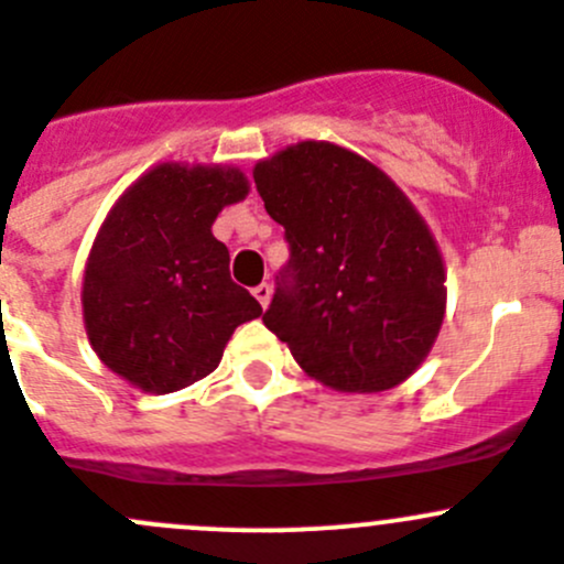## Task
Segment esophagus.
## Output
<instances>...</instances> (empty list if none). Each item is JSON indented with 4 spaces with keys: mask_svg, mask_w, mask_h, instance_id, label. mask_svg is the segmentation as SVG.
Here are the masks:
<instances>
[{
    "mask_svg": "<svg viewBox=\"0 0 564 564\" xmlns=\"http://www.w3.org/2000/svg\"><path fill=\"white\" fill-rule=\"evenodd\" d=\"M252 293H254V299L260 301V306H269V301H271V284L269 282H260Z\"/></svg>",
    "mask_w": 564,
    "mask_h": 564,
    "instance_id": "1",
    "label": "esophagus"
}]
</instances>
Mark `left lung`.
<instances>
[{
    "mask_svg": "<svg viewBox=\"0 0 564 564\" xmlns=\"http://www.w3.org/2000/svg\"><path fill=\"white\" fill-rule=\"evenodd\" d=\"M290 260L263 323L306 376L383 392L436 343L447 288L431 230L403 192L350 150L301 142L254 166Z\"/></svg>",
    "mask_w": 564,
    "mask_h": 564,
    "instance_id": "1",
    "label": "left lung"
}]
</instances>
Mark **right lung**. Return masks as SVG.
Returning <instances> with one entry per match:
<instances>
[{"label": "right lung", "mask_w": 564, "mask_h": 564, "mask_svg": "<svg viewBox=\"0 0 564 564\" xmlns=\"http://www.w3.org/2000/svg\"><path fill=\"white\" fill-rule=\"evenodd\" d=\"M247 194L236 166L161 164L117 199L82 288L87 337L111 372L144 392H177L214 372L232 332L260 317L210 232Z\"/></svg>", "instance_id": "add662e5"}]
</instances>
